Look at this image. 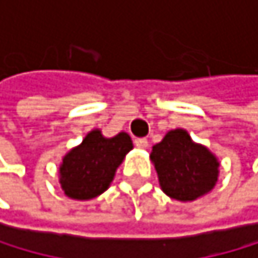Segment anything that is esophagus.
<instances>
[{"instance_id":"34e87169","label":"esophagus","mask_w":258,"mask_h":258,"mask_svg":"<svg viewBox=\"0 0 258 258\" xmlns=\"http://www.w3.org/2000/svg\"><path fill=\"white\" fill-rule=\"evenodd\" d=\"M134 143H136L137 148H142V150L148 148V140H146V139H136V140H134Z\"/></svg>"}]
</instances>
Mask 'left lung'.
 Segmentation results:
<instances>
[{
  "label": "left lung",
  "mask_w": 258,
  "mask_h": 258,
  "mask_svg": "<svg viewBox=\"0 0 258 258\" xmlns=\"http://www.w3.org/2000/svg\"><path fill=\"white\" fill-rule=\"evenodd\" d=\"M161 189L179 202H194L208 194L219 176V161L207 146L192 142L187 131L165 134L151 151Z\"/></svg>",
  "instance_id": "left-lung-1"
}]
</instances>
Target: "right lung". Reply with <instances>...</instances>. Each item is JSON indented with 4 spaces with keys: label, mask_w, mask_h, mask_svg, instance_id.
I'll list each match as a JSON object with an SVG mask.
<instances>
[{
    "label": "right lung",
    "mask_w": 258,
    "mask_h": 258,
    "mask_svg": "<svg viewBox=\"0 0 258 258\" xmlns=\"http://www.w3.org/2000/svg\"><path fill=\"white\" fill-rule=\"evenodd\" d=\"M132 150L126 132L105 139L99 129L91 131L83 142L62 157L59 184L64 194L75 200L101 196L113 181L116 168Z\"/></svg>",
    "instance_id": "1"
}]
</instances>
